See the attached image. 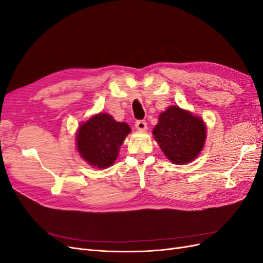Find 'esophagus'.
Instances as JSON below:
<instances>
[{"instance_id": "esophagus-1", "label": "esophagus", "mask_w": 263, "mask_h": 263, "mask_svg": "<svg viewBox=\"0 0 263 263\" xmlns=\"http://www.w3.org/2000/svg\"><path fill=\"white\" fill-rule=\"evenodd\" d=\"M136 128L140 132H144L147 129V123L145 121H137L136 122Z\"/></svg>"}]
</instances>
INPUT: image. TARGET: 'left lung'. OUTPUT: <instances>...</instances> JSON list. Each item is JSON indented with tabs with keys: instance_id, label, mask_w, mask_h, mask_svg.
Returning <instances> with one entry per match:
<instances>
[{
	"instance_id": "1",
	"label": "left lung",
	"mask_w": 263,
	"mask_h": 263,
	"mask_svg": "<svg viewBox=\"0 0 263 263\" xmlns=\"http://www.w3.org/2000/svg\"><path fill=\"white\" fill-rule=\"evenodd\" d=\"M153 134L170 161L184 164L200 155L205 144L206 127L201 117L179 106H169L159 115Z\"/></svg>"
}]
</instances>
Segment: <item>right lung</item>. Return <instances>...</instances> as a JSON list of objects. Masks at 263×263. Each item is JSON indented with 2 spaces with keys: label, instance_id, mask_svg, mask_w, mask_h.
<instances>
[{
  "label": "right lung",
  "instance_id": "right-lung-1",
  "mask_svg": "<svg viewBox=\"0 0 263 263\" xmlns=\"http://www.w3.org/2000/svg\"><path fill=\"white\" fill-rule=\"evenodd\" d=\"M130 132L129 125L116 122L109 114H97L79 126L78 153L90 165L108 168L115 162L119 147Z\"/></svg>",
  "mask_w": 263,
  "mask_h": 263
}]
</instances>
